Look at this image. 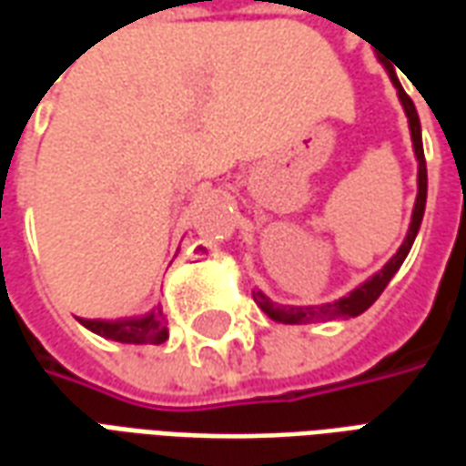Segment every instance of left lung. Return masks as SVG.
Wrapping results in <instances>:
<instances>
[{
	"instance_id": "obj_1",
	"label": "left lung",
	"mask_w": 466,
	"mask_h": 466,
	"mask_svg": "<svg viewBox=\"0 0 466 466\" xmlns=\"http://www.w3.org/2000/svg\"><path fill=\"white\" fill-rule=\"evenodd\" d=\"M391 85L397 89V96H400L401 109L407 115V122H410V134H411V149H414V157H417V199H414V209H411V222L410 229H407V237L404 242L400 244L397 254L391 257L390 262L381 267L380 272H374L370 279H364L360 287H354L350 294H344L339 299L327 304H304V307H289V304H277L272 302L262 289H254L252 297L254 302L259 304L269 319L279 324H312V322H329V319H350V317H360L361 312H367L371 304L377 302V297L384 292V287L390 284V279L394 274L400 272L401 262L407 259L411 244H414V237L420 232L421 217H424V204H427V162H424V147H421V124L420 115L414 109V102H411L407 92L401 89L400 79L394 72L387 69Z\"/></svg>"
}]
</instances>
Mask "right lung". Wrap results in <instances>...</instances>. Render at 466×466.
I'll list each match as a JSON object with an SVG mask.
<instances>
[{
	"mask_svg": "<svg viewBox=\"0 0 466 466\" xmlns=\"http://www.w3.org/2000/svg\"><path fill=\"white\" fill-rule=\"evenodd\" d=\"M89 332L99 334L105 339L122 344H162L169 332L164 327L162 304H157L152 312L139 317H122V319H79Z\"/></svg>",
	"mask_w": 466,
	"mask_h": 466,
	"instance_id": "add662e5",
	"label": "right lung"
}]
</instances>
